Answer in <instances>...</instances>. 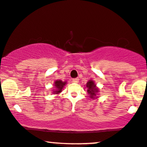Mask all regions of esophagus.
Returning a JSON list of instances; mask_svg holds the SVG:
<instances>
[{
    "label": "esophagus",
    "mask_w": 147,
    "mask_h": 147,
    "mask_svg": "<svg viewBox=\"0 0 147 147\" xmlns=\"http://www.w3.org/2000/svg\"><path fill=\"white\" fill-rule=\"evenodd\" d=\"M79 81V78H75V79H72V82H73V83H78Z\"/></svg>",
    "instance_id": "obj_1"
}]
</instances>
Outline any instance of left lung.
Listing matches in <instances>:
<instances>
[{"label":"left lung","instance_id":"1","mask_svg":"<svg viewBox=\"0 0 147 147\" xmlns=\"http://www.w3.org/2000/svg\"><path fill=\"white\" fill-rule=\"evenodd\" d=\"M86 87L87 88V93L90 95V97L94 99V97L96 96V93L98 92V89L96 87V85L93 81L89 80V81L87 83Z\"/></svg>","mask_w":147,"mask_h":147}]
</instances>
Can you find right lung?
Listing matches in <instances>:
<instances>
[{"mask_svg": "<svg viewBox=\"0 0 147 147\" xmlns=\"http://www.w3.org/2000/svg\"><path fill=\"white\" fill-rule=\"evenodd\" d=\"M66 84V82H62V81H60V80H58V81H56L55 82V84H54V86L56 87V89L55 91H54V93H59L60 92L62 91V89H63L64 86Z\"/></svg>", "mask_w": 147, "mask_h": 147, "instance_id": "add662e5", "label": "right lung"}]
</instances>
